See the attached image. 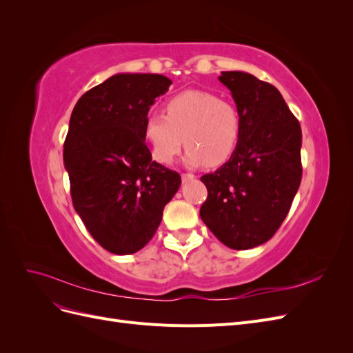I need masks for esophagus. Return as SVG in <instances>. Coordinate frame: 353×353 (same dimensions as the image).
<instances>
[{"label": "esophagus", "instance_id": "esophagus-1", "mask_svg": "<svg viewBox=\"0 0 353 353\" xmlns=\"http://www.w3.org/2000/svg\"><path fill=\"white\" fill-rule=\"evenodd\" d=\"M181 178H183V183H190V181H194L196 179V175H193V174H183V175H181Z\"/></svg>", "mask_w": 353, "mask_h": 353}]
</instances>
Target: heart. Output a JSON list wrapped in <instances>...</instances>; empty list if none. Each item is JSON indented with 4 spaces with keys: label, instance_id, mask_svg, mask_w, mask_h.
Returning <instances> with one entry per match:
<instances>
[{
    "label": "heart",
    "instance_id": "b5f03b06",
    "mask_svg": "<svg viewBox=\"0 0 353 353\" xmlns=\"http://www.w3.org/2000/svg\"><path fill=\"white\" fill-rule=\"evenodd\" d=\"M165 113L145 117L144 138L156 162H174L183 145L188 166L218 168L236 153L241 135L240 114L218 95L190 90L174 95Z\"/></svg>",
    "mask_w": 353,
    "mask_h": 353
}]
</instances>
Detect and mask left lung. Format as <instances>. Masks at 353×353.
Instances as JSON below:
<instances>
[{"instance_id": "8db88e82", "label": "left lung", "mask_w": 353, "mask_h": 353, "mask_svg": "<svg viewBox=\"0 0 353 353\" xmlns=\"http://www.w3.org/2000/svg\"><path fill=\"white\" fill-rule=\"evenodd\" d=\"M241 121L236 153L200 179V218L230 249L268 241L290 210L302 179V130L274 85L245 72H222Z\"/></svg>"}]
</instances>
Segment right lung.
I'll return each mask as SVG.
<instances>
[{
  "instance_id": "obj_1",
  "label": "right lung",
  "mask_w": 353,
  "mask_h": 353,
  "mask_svg": "<svg viewBox=\"0 0 353 353\" xmlns=\"http://www.w3.org/2000/svg\"><path fill=\"white\" fill-rule=\"evenodd\" d=\"M172 83L163 74L117 73L73 108L63 160L73 208L92 239L114 254L152 240L181 176L152 160L144 122Z\"/></svg>"
}]
</instances>
